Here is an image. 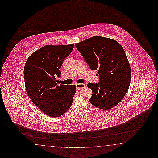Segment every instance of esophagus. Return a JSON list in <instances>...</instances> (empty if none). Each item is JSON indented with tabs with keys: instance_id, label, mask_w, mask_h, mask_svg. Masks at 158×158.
Returning <instances> with one entry per match:
<instances>
[{
	"instance_id": "obj_1",
	"label": "esophagus",
	"mask_w": 158,
	"mask_h": 158,
	"mask_svg": "<svg viewBox=\"0 0 158 158\" xmlns=\"http://www.w3.org/2000/svg\"><path fill=\"white\" fill-rule=\"evenodd\" d=\"M75 85H76L77 90H82L83 88H85L86 87L85 84H84V83H77Z\"/></svg>"
}]
</instances>
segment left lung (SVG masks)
Listing matches in <instances>:
<instances>
[{
	"mask_svg": "<svg viewBox=\"0 0 158 158\" xmlns=\"http://www.w3.org/2000/svg\"><path fill=\"white\" fill-rule=\"evenodd\" d=\"M92 70H97L99 82L88 83L93 94L89 100L97 108L108 110L118 105L129 89L131 69L123 48L111 39L95 36L76 43Z\"/></svg>",
	"mask_w": 158,
	"mask_h": 158,
	"instance_id": "left-lung-1",
	"label": "left lung"
}]
</instances>
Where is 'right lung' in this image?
I'll return each mask as SVG.
<instances>
[{"label":"right lung","mask_w":158,"mask_h":158,"mask_svg":"<svg viewBox=\"0 0 158 158\" xmlns=\"http://www.w3.org/2000/svg\"><path fill=\"white\" fill-rule=\"evenodd\" d=\"M74 44L47 45L27 59L24 69L26 90L30 99L40 110L51 117H59L68 110L76 93L74 85H58L56 77Z\"/></svg>","instance_id":"obj_1"}]
</instances>
